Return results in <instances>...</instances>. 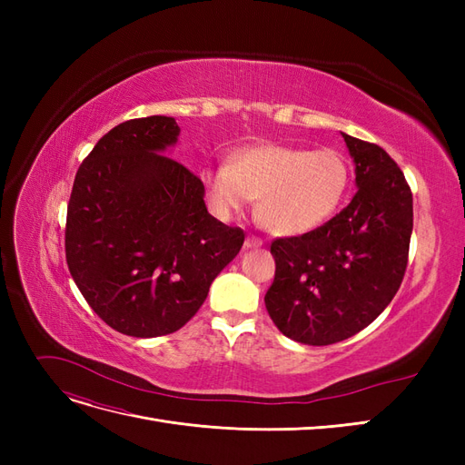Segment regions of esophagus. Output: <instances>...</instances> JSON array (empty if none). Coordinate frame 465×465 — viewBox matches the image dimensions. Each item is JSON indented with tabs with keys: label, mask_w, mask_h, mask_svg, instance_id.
Returning a JSON list of instances; mask_svg holds the SVG:
<instances>
[{
	"label": "esophagus",
	"mask_w": 465,
	"mask_h": 465,
	"mask_svg": "<svg viewBox=\"0 0 465 465\" xmlns=\"http://www.w3.org/2000/svg\"><path fill=\"white\" fill-rule=\"evenodd\" d=\"M263 242H262V238H258V236H246V241H244V248H260Z\"/></svg>",
	"instance_id": "obj_1"
}]
</instances>
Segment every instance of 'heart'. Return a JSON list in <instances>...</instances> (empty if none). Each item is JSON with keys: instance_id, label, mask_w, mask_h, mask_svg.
<instances>
[{"instance_id": "b5f03b06", "label": "heart", "mask_w": 465, "mask_h": 465, "mask_svg": "<svg viewBox=\"0 0 465 465\" xmlns=\"http://www.w3.org/2000/svg\"><path fill=\"white\" fill-rule=\"evenodd\" d=\"M351 182L347 161L333 149L260 143L244 147L231 164H211L203 188L223 219L260 200L258 219L277 236H299L328 223L341 207Z\"/></svg>"}]
</instances>
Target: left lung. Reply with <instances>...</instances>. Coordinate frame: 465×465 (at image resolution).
Masks as SVG:
<instances>
[{"label": "left lung", "instance_id": "8db88e82", "mask_svg": "<svg viewBox=\"0 0 465 465\" xmlns=\"http://www.w3.org/2000/svg\"><path fill=\"white\" fill-rule=\"evenodd\" d=\"M355 161L357 193L322 227L275 238L265 308L277 330L306 345L359 333L396 297L413 231L411 188L376 143L341 134Z\"/></svg>", "mask_w": 465, "mask_h": 465}]
</instances>
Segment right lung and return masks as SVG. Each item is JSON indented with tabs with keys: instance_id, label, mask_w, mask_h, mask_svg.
<instances>
[{
	"instance_id": "obj_1",
	"label": "right lung",
	"mask_w": 465,
	"mask_h": 465,
	"mask_svg": "<svg viewBox=\"0 0 465 465\" xmlns=\"http://www.w3.org/2000/svg\"><path fill=\"white\" fill-rule=\"evenodd\" d=\"M174 118L118 124L81 163L67 203L65 260L112 330L159 337L180 330L244 244V231L207 213L203 182L166 157Z\"/></svg>"
}]
</instances>
